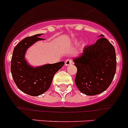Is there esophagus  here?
Masks as SVG:
<instances>
[{"label": "esophagus", "instance_id": "1", "mask_svg": "<svg viewBox=\"0 0 128 128\" xmlns=\"http://www.w3.org/2000/svg\"><path fill=\"white\" fill-rule=\"evenodd\" d=\"M64 64H65V65L68 66V65H70V64H73V62H72V60H71V59L68 58L65 60V62H64Z\"/></svg>", "mask_w": 128, "mask_h": 128}]
</instances>
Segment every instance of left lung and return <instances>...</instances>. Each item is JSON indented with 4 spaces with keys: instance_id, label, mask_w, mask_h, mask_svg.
I'll use <instances>...</instances> for the list:
<instances>
[{
    "instance_id": "1",
    "label": "left lung",
    "mask_w": 128,
    "mask_h": 128,
    "mask_svg": "<svg viewBox=\"0 0 128 128\" xmlns=\"http://www.w3.org/2000/svg\"><path fill=\"white\" fill-rule=\"evenodd\" d=\"M73 62L77 68L75 83L81 92L95 96L110 86L116 73V58L114 47L106 38L84 47L81 56Z\"/></svg>"
}]
</instances>
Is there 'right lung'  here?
I'll return each instance as SVG.
<instances>
[{
	"mask_svg": "<svg viewBox=\"0 0 128 128\" xmlns=\"http://www.w3.org/2000/svg\"><path fill=\"white\" fill-rule=\"evenodd\" d=\"M38 34L28 37L14 48L11 60V73L14 82L20 90L31 96H38L47 91L55 74L64 66V62L32 68L24 59L26 51L38 40H42Z\"/></svg>",
	"mask_w": 128,
	"mask_h": 128,
	"instance_id": "add662e5",
	"label": "right lung"
}]
</instances>
